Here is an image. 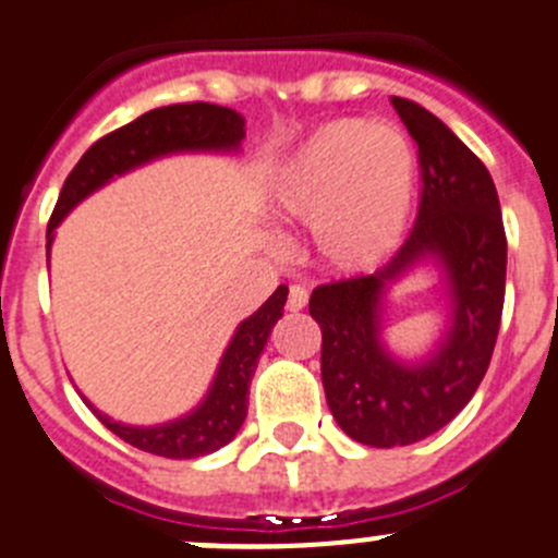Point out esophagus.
I'll return each mask as SVG.
<instances>
[{
  "mask_svg": "<svg viewBox=\"0 0 558 558\" xmlns=\"http://www.w3.org/2000/svg\"><path fill=\"white\" fill-rule=\"evenodd\" d=\"M306 303H308L306 287L292 284L290 292H287V303H284L287 312H301V308H306Z\"/></svg>",
  "mask_w": 558,
  "mask_h": 558,
  "instance_id": "esophagus-1",
  "label": "esophagus"
}]
</instances>
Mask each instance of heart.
<instances>
[{"mask_svg":"<svg viewBox=\"0 0 558 558\" xmlns=\"http://www.w3.org/2000/svg\"><path fill=\"white\" fill-rule=\"evenodd\" d=\"M417 195L415 148L393 124L339 119L319 126L277 173L271 208L312 228L314 250L341 274L393 257Z\"/></svg>","mask_w":558,"mask_h":558,"instance_id":"obj_1","label":"heart"}]
</instances>
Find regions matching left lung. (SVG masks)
<instances>
[{
  "mask_svg": "<svg viewBox=\"0 0 558 558\" xmlns=\"http://www.w3.org/2000/svg\"><path fill=\"white\" fill-rule=\"evenodd\" d=\"M417 143L421 206L393 260L368 277L319 284L308 314L323 330L325 399L347 437L368 448L421 442L469 404L488 372L505 306L507 239L488 168L412 99H390ZM437 259L451 292V328L426 362L381 344V301L417 262Z\"/></svg>",
  "mask_w": 558,
  "mask_h": 558,
  "instance_id": "1",
  "label": "left lung"
}]
</instances>
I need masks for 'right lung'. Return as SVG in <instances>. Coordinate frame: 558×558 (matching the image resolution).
I'll return each instance as SVG.
<instances>
[{
	"instance_id": "obj_1",
	"label": "right lung",
	"mask_w": 558,
	"mask_h": 558,
	"mask_svg": "<svg viewBox=\"0 0 558 558\" xmlns=\"http://www.w3.org/2000/svg\"><path fill=\"white\" fill-rule=\"evenodd\" d=\"M244 116L233 108L211 102H179L154 108L137 116L130 124L108 132L78 159L59 192L57 208L48 222V246L53 241V230L64 217L78 206L94 190L108 184L113 175L146 165L165 154L179 151H235L244 141ZM287 303V287L279 284L277 292L257 308L252 317L239 325L230 339L217 377L208 388L206 399L179 421L162 426H124L97 412L102 426L119 439L130 442L143 453L162 456V459H201L225 448L239 434L250 404V383L255 377L257 357L279 323Z\"/></svg>"
}]
</instances>
